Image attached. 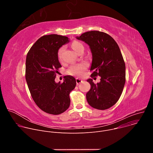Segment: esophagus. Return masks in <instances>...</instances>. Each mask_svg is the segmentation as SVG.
I'll list each match as a JSON object with an SVG mask.
<instances>
[{"mask_svg":"<svg viewBox=\"0 0 153 153\" xmlns=\"http://www.w3.org/2000/svg\"><path fill=\"white\" fill-rule=\"evenodd\" d=\"M76 83H77V85H78V84H79V83H80L81 82H83V80H82V79H80V78H79V77L76 78Z\"/></svg>","mask_w":153,"mask_h":153,"instance_id":"1","label":"esophagus"}]
</instances>
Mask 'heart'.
I'll return each instance as SVG.
<instances>
[{"instance_id":"heart-1","label":"heart","mask_w":153,"mask_h":153,"mask_svg":"<svg viewBox=\"0 0 153 153\" xmlns=\"http://www.w3.org/2000/svg\"><path fill=\"white\" fill-rule=\"evenodd\" d=\"M71 48L74 50V51L77 53V52L80 49L83 48V46L82 43L79 41L74 40L71 43ZM62 51V48H60L58 51V58L59 60H61V53ZM87 68V65L85 63H78L76 65H73L71 66L68 70V73L71 75L76 76H82L84 74L85 70Z\"/></svg>"}]
</instances>
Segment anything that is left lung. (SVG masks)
Listing matches in <instances>:
<instances>
[{"mask_svg": "<svg viewBox=\"0 0 153 153\" xmlns=\"http://www.w3.org/2000/svg\"><path fill=\"white\" fill-rule=\"evenodd\" d=\"M76 39L90 47L91 77H100L97 84L91 79L87 80L91 86L86 94L87 102L97 110H106L118 101L125 83V64L120 48L112 37L99 31L84 33Z\"/></svg>", "mask_w": 153, "mask_h": 153, "instance_id": "obj_1", "label": "left lung"}]
</instances>
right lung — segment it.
I'll use <instances>...</instances> for the list:
<instances>
[{
    "label": "right lung",
    "mask_w": 153,
    "mask_h": 153,
    "mask_svg": "<svg viewBox=\"0 0 153 153\" xmlns=\"http://www.w3.org/2000/svg\"><path fill=\"white\" fill-rule=\"evenodd\" d=\"M69 42L66 36H43L34 43L27 56L25 78L30 92L38 107L48 114L57 115L67 110L70 93L76 85L71 76H65L62 83L55 82L57 70L62 67L58 50Z\"/></svg>",
    "instance_id": "obj_1"
}]
</instances>
